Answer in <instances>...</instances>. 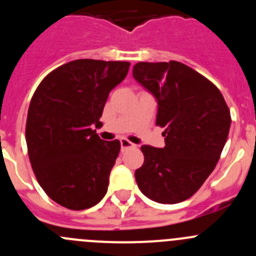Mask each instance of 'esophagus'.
Returning a JSON list of instances; mask_svg holds the SVG:
<instances>
[{
  "label": "esophagus",
  "mask_w": 256,
  "mask_h": 256,
  "mask_svg": "<svg viewBox=\"0 0 256 256\" xmlns=\"http://www.w3.org/2000/svg\"><path fill=\"white\" fill-rule=\"evenodd\" d=\"M120 144H121V150H122V151H125V150H128V148H135L136 147V144L130 142V141L126 140V138H121Z\"/></svg>",
  "instance_id": "obj_1"
}]
</instances>
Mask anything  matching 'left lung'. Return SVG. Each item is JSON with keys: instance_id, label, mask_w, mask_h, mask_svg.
I'll return each mask as SVG.
<instances>
[{"instance_id": "8db88e82", "label": "left lung", "mask_w": 256, "mask_h": 256, "mask_svg": "<svg viewBox=\"0 0 256 256\" xmlns=\"http://www.w3.org/2000/svg\"><path fill=\"white\" fill-rule=\"evenodd\" d=\"M132 76L156 98V125L164 128L166 144L141 147L144 161L136 182L154 202H183L216 168L230 128L229 108L213 82L180 62H140Z\"/></svg>"}]
</instances>
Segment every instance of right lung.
<instances>
[{"instance_id":"right-lung-1","label":"right lung","mask_w":256,"mask_h":256,"mask_svg":"<svg viewBox=\"0 0 256 256\" xmlns=\"http://www.w3.org/2000/svg\"><path fill=\"white\" fill-rule=\"evenodd\" d=\"M128 62L78 59L38 85L28 109L26 141L33 172L49 198L73 210L98 204L108 192L120 141H104L109 92L128 76Z\"/></svg>"}]
</instances>
